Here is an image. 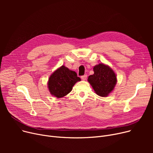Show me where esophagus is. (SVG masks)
Instances as JSON below:
<instances>
[{
	"instance_id": "obj_1",
	"label": "esophagus",
	"mask_w": 153,
	"mask_h": 153,
	"mask_svg": "<svg viewBox=\"0 0 153 153\" xmlns=\"http://www.w3.org/2000/svg\"><path fill=\"white\" fill-rule=\"evenodd\" d=\"M87 75H84V76H82L81 77V78L82 80H85V79H87Z\"/></svg>"
}]
</instances>
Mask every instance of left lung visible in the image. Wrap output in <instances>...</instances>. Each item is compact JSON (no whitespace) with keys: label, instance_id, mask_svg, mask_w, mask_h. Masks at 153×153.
Instances as JSON below:
<instances>
[{"label":"left lung","instance_id":"1","mask_svg":"<svg viewBox=\"0 0 153 153\" xmlns=\"http://www.w3.org/2000/svg\"><path fill=\"white\" fill-rule=\"evenodd\" d=\"M94 71V74L88 77V81L98 95L106 97L116 85V74L109 66L102 63L95 66Z\"/></svg>","mask_w":153,"mask_h":153}]
</instances>
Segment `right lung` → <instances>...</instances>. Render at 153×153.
I'll list each match as a JSON object with an SVG mask.
<instances>
[{
	"mask_svg": "<svg viewBox=\"0 0 153 153\" xmlns=\"http://www.w3.org/2000/svg\"><path fill=\"white\" fill-rule=\"evenodd\" d=\"M81 81L76 72L62 66L51 75L48 81V89L51 95L61 98L68 94L72 87Z\"/></svg>",
	"mask_w": 153,
	"mask_h": 153,
	"instance_id": "obj_1",
	"label": "right lung"
}]
</instances>
